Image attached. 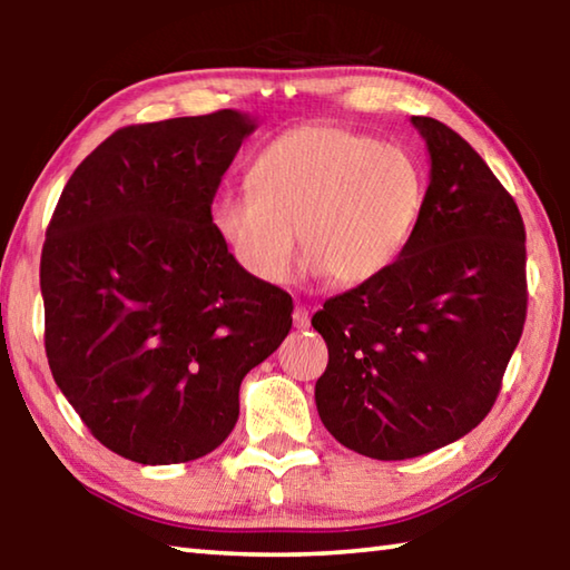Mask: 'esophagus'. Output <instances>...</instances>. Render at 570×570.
Here are the masks:
<instances>
[{
  "instance_id": "esophagus-1",
  "label": "esophagus",
  "mask_w": 570,
  "mask_h": 570,
  "mask_svg": "<svg viewBox=\"0 0 570 570\" xmlns=\"http://www.w3.org/2000/svg\"><path fill=\"white\" fill-rule=\"evenodd\" d=\"M308 324H312V314H308V308L298 304L294 308V326L296 330H308Z\"/></svg>"
}]
</instances>
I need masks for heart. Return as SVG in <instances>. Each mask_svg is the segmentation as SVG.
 Returning a JSON list of instances; mask_svg holds the SVG:
<instances>
[{
  "mask_svg": "<svg viewBox=\"0 0 570 570\" xmlns=\"http://www.w3.org/2000/svg\"><path fill=\"white\" fill-rule=\"evenodd\" d=\"M424 193L407 150L344 125L308 122L268 142L248 170V190L210 204V226L258 284L292 276L298 234L308 272L360 286L407 248Z\"/></svg>",
  "mask_w": 570,
  "mask_h": 570,
  "instance_id": "1",
  "label": "heart"
}]
</instances>
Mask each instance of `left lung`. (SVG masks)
<instances>
[{
    "label": "left lung",
    "mask_w": 570,
    "mask_h": 570,
    "mask_svg": "<svg viewBox=\"0 0 570 570\" xmlns=\"http://www.w3.org/2000/svg\"><path fill=\"white\" fill-rule=\"evenodd\" d=\"M430 186L407 248L372 282L330 298L314 330L330 346L316 380L324 428L360 455L407 460L485 420L525 324V226L468 140L412 118Z\"/></svg>",
    "instance_id": "8db88e82"
}]
</instances>
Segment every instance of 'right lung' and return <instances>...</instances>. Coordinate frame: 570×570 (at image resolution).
Here are the masks:
<instances>
[{"label":"right lung","instance_id":"1","mask_svg":"<svg viewBox=\"0 0 570 570\" xmlns=\"http://www.w3.org/2000/svg\"><path fill=\"white\" fill-rule=\"evenodd\" d=\"M244 112L128 125L67 180L40 262L52 377L95 440L142 465L208 455L240 380L292 330L210 226L220 178L254 132Z\"/></svg>","mask_w":570,"mask_h":570}]
</instances>
